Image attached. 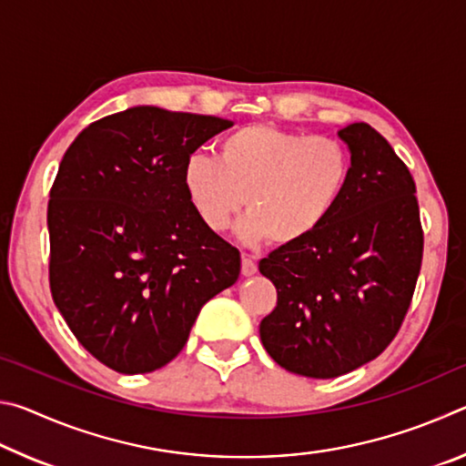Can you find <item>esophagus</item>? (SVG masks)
Segmentation results:
<instances>
[{
  "label": "esophagus",
  "mask_w": 466,
  "mask_h": 466,
  "mask_svg": "<svg viewBox=\"0 0 466 466\" xmlns=\"http://www.w3.org/2000/svg\"><path fill=\"white\" fill-rule=\"evenodd\" d=\"M257 273V263L252 261L248 255H242V275L244 278H250V275Z\"/></svg>",
  "instance_id": "esophagus-1"
}]
</instances>
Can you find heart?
I'll return each mask as SVG.
<instances>
[{
  "label": "heart",
  "mask_w": 466,
  "mask_h": 466,
  "mask_svg": "<svg viewBox=\"0 0 466 466\" xmlns=\"http://www.w3.org/2000/svg\"><path fill=\"white\" fill-rule=\"evenodd\" d=\"M350 180L341 141L255 123L218 141V157L185 160L183 187L201 224L226 232L247 205L240 236L291 247L327 222Z\"/></svg>",
  "instance_id": "b5f03b06"
}]
</instances>
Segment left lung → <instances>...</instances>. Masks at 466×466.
<instances>
[{"mask_svg":"<svg viewBox=\"0 0 466 466\" xmlns=\"http://www.w3.org/2000/svg\"><path fill=\"white\" fill-rule=\"evenodd\" d=\"M350 180L333 214L309 238L261 258L278 306L258 333L281 368L337 378L380 356L411 304L423 257L415 180L368 123L339 129Z\"/></svg>","mask_w":466,"mask_h":466,"instance_id":"obj_1","label":"left lung"}]
</instances>
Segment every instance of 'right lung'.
<instances>
[{
    "label": "right lung",
    "instance_id": "1",
    "mask_svg": "<svg viewBox=\"0 0 466 466\" xmlns=\"http://www.w3.org/2000/svg\"><path fill=\"white\" fill-rule=\"evenodd\" d=\"M232 121L133 106L88 125L51 187L53 302L77 341L121 374L167 366L208 299L240 275V252L208 230L185 160Z\"/></svg>",
    "mask_w": 466,
    "mask_h": 466
}]
</instances>
